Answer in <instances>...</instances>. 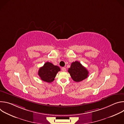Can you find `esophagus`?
Returning a JSON list of instances; mask_svg holds the SVG:
<instances>
[{"mask_svg":"<svg viewBox=\"0 0 124 124\" xmlns=\"http://www.w3.org/2000/svg\"><path fill=\"white\" fill-rule=\"evenodd\" d=\"M61 70H62V71H63V72H65L66 70V68H65V67H62V68H61Z\"/></svg>","mask_w":124,"mask_h":124,"instance_id":"esophagus-1","label":"esophagus"}]
</instances>
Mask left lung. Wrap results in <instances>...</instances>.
<instances>
[{
	"instance_id": "1",
	"label": "left lung",
	"mask_w": 124,
	"mask_h": 124,
	"mask_svg": "<svg viewBox=\"0 0 124 124\" xmlns=\"http://www.w3.org/2000/svg\"><path fill=\"white\" fill-rule=\"evenodd\" d=\"M68 71L73 80L76 82L82 81L88 77L89 74L88 70L78 61L73 62Z\"/></svg>"
}]
</instances>
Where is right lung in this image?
Returning <instances> with one entry per match:
<instances>
[{"label": "right lung", "mask_w": 124, "mask_h": 124, "mask_svg": "<svg viewBox=\"0 0 124 124\" xmlns=\"http://www.w3.org/2000/svg\"><path fill=\"white\" fill-rule=\"evenodd\" d=\"M60 70V68L58 66L47 62L39 69L38 75L43 81L50 83L54 80L56 74Z\"/></svg>", "instance_id": "right-lung-1"}]
</instances>
